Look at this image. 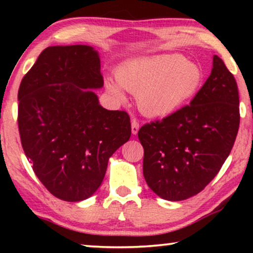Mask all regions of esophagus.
I'll return each mask as SVG.
<instances>
[{
  "label": "esophagus",
  "mask_w": 253,
  "mask_h": 253,
  "mask_svg": "<svg viewBox=\"0 0 253 253\" xmlns=\"http://www.w3.org/2000/svg\"><path fill=\"white\" fill-rule=\"evenodd\" d=\"M138 130H139V122L136 119H132L131 121V132L132 134H137Z\"/></svg>",
  "instance_id": "obj_1"
}]
</instances>
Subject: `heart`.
Instances as JSON below:
<instances>
[{"label": "heart", "instance_id": "obj_1", "mask_svg": "<svg viewBox=\"0 0 253 253\" xmlns=\"http://www.w3.org/2000/svg\"><path fill=\"white\" fill-rule=\"evenodd\" d=\"M119 84L137 94L140 112L150 117L174 113L198 91L203 81L199 65L179 55H154L124 62L116 70ZM108 91L123 99L120 85L108 81Z\"/></svg>", "mask_w": 253, "mask_h": 253}]
</instances>
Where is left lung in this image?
<instances>
[{
	"mask_svg": "<svg viewBox=\"0 0 253 253\" xmlns=\"http://www.w3.org/2000/svg\"><path fill=\"white\" fill-rule=\"evenodd\" d=\"M238 126L236 81L214 55L212 72L190 105L138 131L147 185L171 202L203 191L229 155Z\"/></svg>",
	"mask_w": 253,
	"mask_h": 253,
	"instance_id": "1",
	"label": "left lung"
}]
</instances>
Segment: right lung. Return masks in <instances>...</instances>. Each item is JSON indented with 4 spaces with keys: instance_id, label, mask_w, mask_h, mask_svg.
I'll use <instances>...</instances> for the list:
<instances>
[{
    "instance_id": "obj_1",
    "label": "right lung",
    "mask_w": 253,
    "mask_h": 253,
    "mask_svg": "<svg viewBox=\"0 0 253 253\" xmlns=\"http://www.w3.org/2000/svg\"><path fill=\"white\" fill-rule=\"evenodd\" d=\"M102 86L98 51L85 44L46 48L20 83L23 150L44 188L65 202L91 197L131 136L126 112L99 105L93 88Z\"/></svg>"
}]
</instances>
